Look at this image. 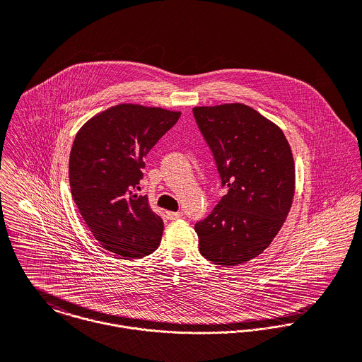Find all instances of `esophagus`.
I'll return each instance as SVG.
<instances>
[{
	"mask_svg": "<svg viewBox=\"0 0 362 362\" xmlns=\"http://www.w3.org/2000/svg\"><path fill=\"white\" fill-rule=\"evenodd\" d=\"M182 216H184L182 211H165L167 220H178V218H181Z\"/></svg>",
	"mask_w": 362,
	"mask_h": 362,
	"instance_id": "obj_1",
	"label": "esophagus"
}]
</instances>
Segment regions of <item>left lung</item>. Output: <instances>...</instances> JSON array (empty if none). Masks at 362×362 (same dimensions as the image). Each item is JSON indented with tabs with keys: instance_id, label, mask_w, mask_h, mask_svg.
<instances>
[{
	"instance_id": "1",
	"label": "left lung",
	"mask_w": 362,
	"mask_h": 362,
	"mask_svg": "<svg viewBox=\"0 0 362 362\" xmlns=\"http://www.w3.org/2000/svg\"><path fill=\"white\" fill-rule=\"evenodd\" d=\"M192 112L221 187H228L195 224L199 251L216 264L245 263L270 245L290 211L296 182L290 145L279 127L245 104L195 107Z\"/></svg>"
}]
</instances>
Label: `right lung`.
I'll return each instance as SVG.
<instances>
[{"instance_id": "add662e5", "label": "right lung", "mask_w": 362, "mask_h": 362, "mask_svg": "<svg viewBox=\"0 0 362 362\" xmlns=\"http://www.w3.org/2000/svg\"><path fill=\"white\" fill-rule=\"evenodd\" d=\"M181 112L119 104L89 119L69 156L75 205L104 250L135 259L157 250L163 220L139 195L145 157Z\"/></svg>"}]
</instances>
